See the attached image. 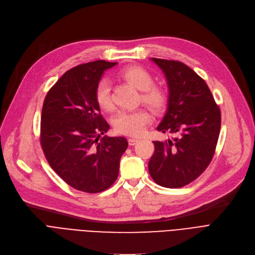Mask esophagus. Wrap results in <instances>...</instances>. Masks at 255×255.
<instances>
[{
	"label": "esophagus",
	"mask_w": 255,
	"mask_h": 255,
	"mask_svg": "<svg viewBox=\"0 0 255 255\" xmlns=\"http://www.w3.org/2000/svg\"><path fill=\"white\" fill-rule=\"evenodd\" d=\"M139 141V139H137V138H134V137H129L128 138V142H129V144L130 145H134L136 142H138Z\"/></svg>",
	"instance_id": "obj_1"
}]
</instances>
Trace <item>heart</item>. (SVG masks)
I'll list each match as a JSON object with an SVG mask.
<instances>
[{
    "instance_id": "1",
    "label": "heart",
    "mask_w": 255,
    "mask_h": 255,
    "mask_svg": "<svg viewBox=\"0 0 255 255\" xmlns=\"http://www.w3.org/2000/svg\"><path fill=\"white\" fill-rule=\"evenodd\" d=\"M120 76L127 83L141 91L140 100L156 113L162 112L167 104L166 92L155 86L153 75L140 66H129L120 71ZM95 100L100 109L104 112L114 110L112 97V86L109 80L103 78L97 84L95 89ZM152 121L150 113L139 109L132 112H121L114 119V126L117 132L130 136H138L144 132L146 126Z\"/></svg>"
}]
</instances>
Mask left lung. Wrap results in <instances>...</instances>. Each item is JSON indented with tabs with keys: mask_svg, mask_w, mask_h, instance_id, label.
Here are the masks:
<instances>
[{
	"mask_svg": "<svg viewBox=\"0 0 255 255\" xmlns=\"http://www.w3.org/2000/svg\"><path fill=\"white\" fill-rule=\"evenodd\" d=\"M166 77L167 111L158 131L177 137L154 141L149 172L166 188H180L197 179L215 153L221 113L205 80L179 61L152 58Z\"/></svg>",
	"mask_w": 255,
	"mask_h": 255,
	"instance_id": "left-lung-1",
	"label": "left lung"
}]
</instances>
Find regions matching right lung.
<instances>
[{"instance_id":"right-lung-1","label":"right lung","mask_w":255,"mask_h":255,"mask_svg":"<svg viewBox=\"0 0 255 255\" xmlns=\"http://www.w3.org/2000/svg\"><path fill=\"white\" fill-rule=\"evenodd\" d=\"M117 63L102 60L67 71L43 102L40 143L51 168L72 188L87 193L106 190L119 175L125 137L101 134L110 125L100 114L95 89L106 69Z\"/></svg>"}]
</instances>
